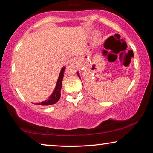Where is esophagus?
Listing matches in <instances>:
<instances>
[{
	"label": "esophagus",
	"instance_id": "obj_1",
	"mask_svg": "<svg viewBox=\"0 0 153 153\" xmlns=\"http://www.w3.org/2000/svg\"><path fill=\"white\" fill-rule=\"evenodd\" d=\"M77 63V59L76 58L71 59L70 61H69V64L71 65H76Z\"/></svg>",
	"mask_w": 153,
	"mask_h": 153
}]
</instances>
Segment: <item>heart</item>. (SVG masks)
Here are the masks:
<instances>
[{
  "label": "heart",
  "instance_id": "heart-1",
  "mask_svg": "<svg viewBox=\"0 0 153 153\" xmlns=\"http://www.w3.org/2000/svg\"><path fill=\"white\" fill-rule=\"evenodd\" d=\"M98 35H99V33H97V36H98Z\"/></svg>",
  "mask_w": 153,
  "mask_h": 153
}]
</instances>
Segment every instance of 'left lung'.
<instances>
[{"mask_svg": "<svg viewBox=\"0 0 153 153\" xmlns=\"http://www.w3.org/2000/svg\"><path fill=\"white\" fill-rule=\"evenodd\" d=\"M77 75H78V76H79V77L80 78V77H79V72H77Z\"/></svg>", "mask_w": 153, "mask_h": 153, "instance_id": "8db88e82", "label": "left lung"}]
</instances>
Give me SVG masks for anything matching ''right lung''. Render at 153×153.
Masks as SVG:
<instances>
[{"mask_svg": "<svg viewBox=\"0 0 153 153\" xmlns=\"http://www.w3.org/2000/svg\"><path fill=\"white\" fill-rule=\"evenodd\" d=\"M65 69V67H62L61 70L59 74V76L58 77L57 82H56V86L53 92L52 93L51 95L48 97L47 100H45V101H42L40 103H36V105H42V106H48L51 105L53 104H55L56 102L59 101V98L61 97V90L62 88V81H63V78L64 76V71Z\"/></svg>", "mask_w": 153, "mask_h": 153, "instance_id": "obj_1", "label": "right lung"}]
</instances>
